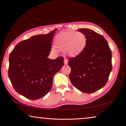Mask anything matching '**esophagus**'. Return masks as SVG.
Returning <instances> with one entry per match:
<instances>
[{"mask_svg":"<svg viewBox=\"0 0 126 126\" xmlns=\"http://www.w3.org/2000/svg\"><path fill=\"white\" fill-rule=\"evenodd\" d=\"M68 61L67 60V59L64 58V64L67 65L68 64Z\"/></svg>","mask_w":126,"mask_h":126,"instance_id":"34e87169","label":"esophagus"}]
</instances>
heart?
Wrapping results in <instances>:
<instances>
[{"label": "heart", "instance_id": "obj_1", "mask_svg": "<svg viewBox=\"0 0 126 126\" xmlns=\"http://www.w3.org/2000/svg\"><path fill=\"white\" fill-rule=\"evenodd\" d=\"M87 43L86 35L80 32H62L58 34L54 39L55 47L72 57L80 55L86 48ZM53 50H56L54 48Z\"/></svg>", "mask_w": 126, "mask_h": 126}]
</instances>
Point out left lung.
I'll return each mask as SVG.
<instances>
[{
    "label": "left lung",
    "mask_w": 126,
    "mask_h": 126,
    "mask_svg": "<svg viewBox=\"0 0 126 126\" xmlns=\"http://www.w3.org/2000/svg\"><path fill=\"white\" fill-rule=\"evenodd\" d=\"M78 31L86 35V47L80 55L68 58L71 68L69 79L80 91L92 93L103 87L112 69V52L108 42L102 35L92 30Z\"/></svg>",
    "instance_id": "left-lung-1"
}]
</instances>
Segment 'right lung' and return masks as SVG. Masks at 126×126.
<instances>
[{
  "label": "right lung",
  "mask_w": 126,
  "mask_h": 126,
  "mask_svg": "<svg viewBox=\"0 0 126 126\" xmlns=\"http://www.w3.org/2000/svg\"><path fill=\"white\" fill-rule=\"evenodd\" d=\"M57 29L19 43L9 55L8 76L14 88L28 99H37L50 91L53 78L64 65V58L47 57Z\"/></svg>",
  "instance_id": "1"
}]
</instances>
